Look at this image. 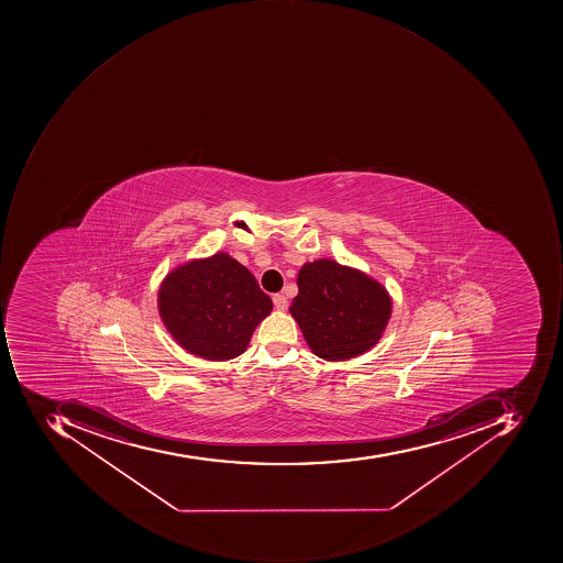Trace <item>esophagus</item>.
Wrapping results in <instances>:
<instances>
[{
	"mask_svg": "<svg viewBox=\"0 0 563 563\" xmlns=\"http://www.w3.org/2000/svg\"><path fill=\"white\" fill-rule=\"evenodd\" d=\"M274 301V308L277 309V311H286L287 309V298L284 295H276L273 298Z\"/></svg>",
	"mask_w": 563,
	"mask_h": 563,
	"instance_id": "34e87169",
	"label": "esophagus"
}]
</instances>
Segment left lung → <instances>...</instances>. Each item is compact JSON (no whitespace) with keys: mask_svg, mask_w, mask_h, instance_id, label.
Listing matches in <instances>:
<instances>
[{"mask_svg":"<svg viewBox=\"0 0 563 563\" xmlns=\"http://www.w3.org/2000/svg\"><path fill=\"white\" fill-rule=\"evenodd\" d=\"M290 314L314 355L343 362L368 352L383 339L393 299L383 284L331 258L306 262L298 274Z\"/></svg>","mask_w":563,"mask_h":563,"instance_id":"left-lung-1","label":"left lung"}]
</instances>
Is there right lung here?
<instances>
[{
    "label": "right lung",
    "instance_id": "right-lung-1",
    "mask_svg": "<svg viewBox=\"0 0 563 563\" xmlns=\"http://www.w3.org/2000/svg\"><path fill=\"white\" fill-rule=\"evenodd\" d=\"M158 314L186 352L205 361L242 355L273 301L249 268L224 252L184 262L162 280Z\"/></svg>",
    "mask_w": 563,
    "mask_h": 563
}]
</instances>
